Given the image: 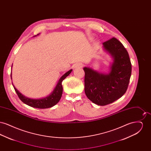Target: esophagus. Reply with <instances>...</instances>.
I'll use <instances>...</instances> for the list:
<instances>
[{
  "mask_svg": "<svg viewBox=\"0 0 151 151\" xmlns=\"http://www.w3.org/2000/svg\"><path fill=\"white\" fill-rule=\"evenodd\" d=\"M83 67V65L81 63H77L75 65H74V68H82Z\"/></svg>",
  "mask_w": 151,
  "mask_h": 151,
  "instance_id": "34e87169",
  "label": "esophagus"
}]
</instances>
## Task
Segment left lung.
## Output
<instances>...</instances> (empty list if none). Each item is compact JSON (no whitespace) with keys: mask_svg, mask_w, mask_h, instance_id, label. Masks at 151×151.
<instances>
[{"mask_svg":"<svg viewBox=\"0 0 151 151\" xmlns=\"http://www.w3.org/2000/svg\"><path fill=\"white\" fill-rule=\"evenodd\" d=\"M103 45L114 59L110 72L104 74L84 68L86 94L88 99L101 106L114 102L126 93L132 70L128 52L119 41L113 37Z\"/></svg>","mask_w":151,"mask_h":151,"instance_id":"obj_1","label":"left lung"}]
</instances>
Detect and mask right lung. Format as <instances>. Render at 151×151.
Wrapping results in <instances>:
<instances>
[{"mask_svg":"<svg viewBox=\"0 0 151 151\" xmlns=\"http://www.w3.org/2000/svg\"><path fill=\"white\" fill-rule=\"evenodd\" d=\"M72 71V70H70L68 72H66L59 79L57 85L55 88L53 92L50 94L49 96L43 98L41 99H31L27 97H25L24 96H23L22 94L20 93L14 87V91L17 94L18 97L20 99L22 102H23L24 104L28 105L33 108H38V109H46L49 108L55 105L59 101L63 92V87L62 85V81L67 76H68L71 72Z\"/></svg>","mask_w":151,"mask_h":151,"instance_id":"right-lung-1","label":"right lung"}]
</instances>
